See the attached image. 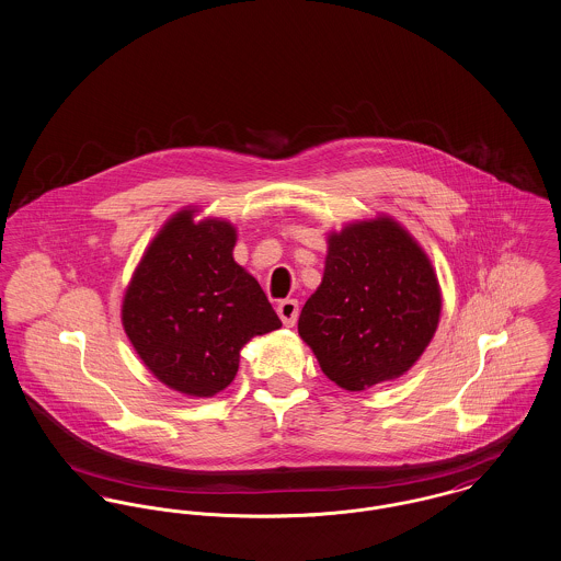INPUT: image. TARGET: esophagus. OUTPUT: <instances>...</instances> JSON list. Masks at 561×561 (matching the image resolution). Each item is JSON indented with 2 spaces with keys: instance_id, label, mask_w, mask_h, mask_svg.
Masks as SVG:
<instances>
[{
  "instance_id": "esophagus-1",
  "label": "esophagus",
  "mask_w": 561,
  "mask_h": 561,
  "mask_svg": "<svg viewBox=\"0 0 561 561\" xmlns=\"http://www.w3.org/2000/svg\"><path fill=\"white\" fill-rule=\"evenodd\" d=\"M277 316L282 318V322L286 327H295V322L299 318V302L295 299H286V301L279 302L277 305Z\"/></svg>"
}]
</instances>
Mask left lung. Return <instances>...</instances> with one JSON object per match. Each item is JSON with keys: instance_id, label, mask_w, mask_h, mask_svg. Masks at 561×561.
Masks as SVG:
<instances>
[{"instance_id": "8db88e82", "label": "left lung", "mask_w": 561, "mask_h": 561, "mask_svg": "<svg viewBox=\"0 0 561 561\" xmlns=\"http://www.w3.org/2000/svg\"><path fill=\"white\" fill-rule=\"evenodd\" d=\"M439 313L432 260L382 214L327 234L324 275L302 305L299 335L331 382L360 392L410 371L432 344Z\"/></svg>"}]
</instances>
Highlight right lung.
I'll return each mask as SVG.
<instances>
[{
    "instance_id": "obj_1",
    "label": "right lung",
    "mask_w": 561,
    "mask_h": 561,
    "mask_svg": "<svg viewBox=\"0 0 561 561\" xmlns=\"http://www.w3.org/2000/svg\"><path fill=\"white\" fill-rule=\"evenodd\" d=\"M185 207L164 221L129 277L122 324L142 365L185 397H214L252 337L282 327L254 275L234 262L237 228Z\"/></svg>"
}]
</instances>
